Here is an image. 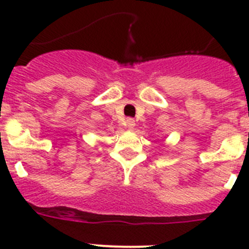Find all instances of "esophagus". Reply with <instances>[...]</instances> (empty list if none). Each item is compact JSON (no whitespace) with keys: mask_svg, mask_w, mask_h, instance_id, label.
I'll return each instance as SVG.
<instances>
[{"mask_svg":"<svg viewBox=\"0 0 249 249\" xmlns=\"http://www.w3.org/2000/svg\"><path fill=\"white\" fill-rule=\"evenodd\" d=\"M126 124L129 129H133V127H135V120L133 118H127Z\"/></svg>","mask_w":249,"mask_h":249,"instance_id":"1","label":"esophagus"}]
</instances>
